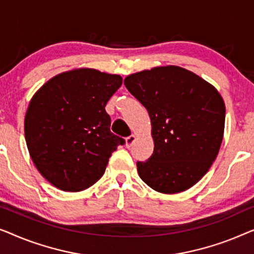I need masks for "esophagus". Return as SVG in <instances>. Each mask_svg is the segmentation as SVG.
Instances as JSON below:
<instances>
[{
  "label": "esophagus",
  "instance_id": "1",
  "mask_svg": "<svg viewBox=\"0 0 254 254\" xmlns=\"http://www.w3.org/2000/svg\"><path fill=\"white\" fill-rule=\"evenodd\" d=\"M135 140H136V137H135V135H129V136L126 137V147L127 148H130L131 144L134 143Z\"/></svg>",
  "mask_w": 254,
  "mask_h": 254
}]
</instances>
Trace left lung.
Here are the masks:
<instances>
[{"instance_id":"obj_1","label":"left lung","mask_w":254,"mask_h":254,"mask_svg":"<svg viewBox=\"0 0 254 254\" xmlns=\"http://www.w3.org/2000/svg\"><path fill=\"white\" fill-rule=\"evenodd\" d=\"M124 83L151 120L155 148L147 161L136 163L140 178L166 194L195 185L213 164L223 140L225 106L220 93L177 65L131 74Z\"/></svg>"}]
</instances>
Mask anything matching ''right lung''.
Segmentation results:
<instances>
[{"label": "right lung", "instance_id": "1", "mask_svg": "<svg viewBox=\"0 0 254 254\" xmlns=\"http://www.w3.org/2000/svg\"><path fill=\"white\" fill-rule=\"evenodd\" d=\"M121 84L119 75L76 69L51 78L31 99L24 121L27 149L38 171L59 190L92 186L125 144L110 130L105 111Z\"/></svg>", "mask_w": 254, "mask_h": 254}]
</instances>
